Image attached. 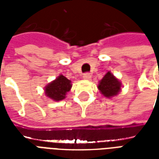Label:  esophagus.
Listing matches in <instances>:
<instances>
[{"label":"esophagus","mask_w":159,"mask_h":159,"mask_svg":"<svg viewBox=\"0 0 159 159\" xmlns=\"http://www.w3.org/2000/svg\"><path fill=\"white\" fill-rule=\"evenodd\" d=\"M83 77L84 80H90L91 79V77H92V76H91L90 73H85V74H83Z\"/></svg>","instance_id":"esophagus-1"}]
</instances>
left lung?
<instances>
[{"label":"left lung","mask_w":159,"mask_h":159,"mask_svg":"<svg viewBox=\"0 0 159 159\" xmlns=\"http://www.w3.org/2000/svg\"><path fill=\"white\" fill-rule=\"evenodd\" d=\"M98 89L100 93L107 99H111L117 96L122 89V83L111 71L103 76V78L99 81Z\"/></svg>","instance_id":"8db88e82"}]
</instances>
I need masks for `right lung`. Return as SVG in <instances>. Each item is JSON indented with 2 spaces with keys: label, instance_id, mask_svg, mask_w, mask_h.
<instances>
[{
  "label": "right lung",
  "instance_id": "right-lung-1",
  "mask_svg": "<svg viewBox=\"0 0 159 159\" xmlns=\"http://www.w3.org/2000/svg\"><path fill=\"white\" fill-rule=\"evenodd\" d=\"M72 87L71 81L66 76L59 75L56 79L49 83L44 88V93L53 101H60L66 98V94Z\"/></svg>",
  "mask_w": 159,
  "mask_h": 159
}]
</instances>
